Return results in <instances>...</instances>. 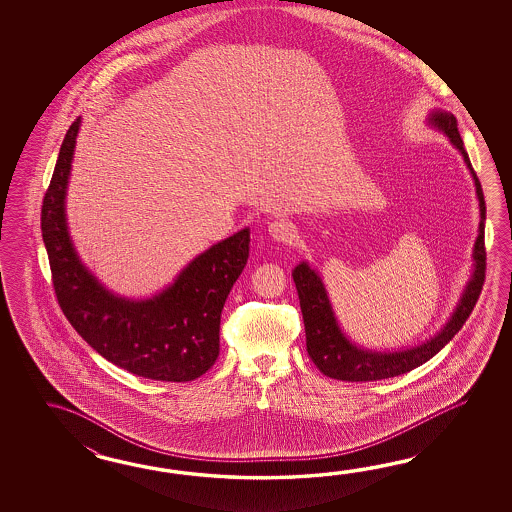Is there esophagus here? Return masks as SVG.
Wrapping results in <instances>:
<instances>
[{"label":"esophagus","mask_w":512,"mask_h":512,"mask_svg":"<svg viewBox=\"0 0 512 512\" xmlns=\"http://www.w3.org/2000/svg\"><path fill=\"white\" fill-rule=\"evenodd\" d=\"M269 234L272 240L283 241V243H293L296 238V230L289 221L283 219H276L269 225Z\"/></svg>","instance_id":"obj_1"}]
</instances>
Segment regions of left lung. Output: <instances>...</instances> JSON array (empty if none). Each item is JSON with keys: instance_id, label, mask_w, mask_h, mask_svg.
I'll list each match as a JSON object with an SVG mask.
<instances>
[{"instance_id": "left-lung-1", "label": "left lung", "mask_w": 512, "mask_h": 512, "mask_svg": "<svg viewBox=\"0 0 512 512\" xmlns=\"http://www.w3.org/2000/svg\"><path fill=\"white\" fill-rule=\"evenodd\" d=\"M426 124L432 126L434 130L443 131L450 139V144L463 155V161L467 164L476 186V196L479 201V227L478 238L472 251L474 269L470 274V280L467 282V287L463 289L454 313L434 337L412 348L377 351V349L362 348L342 331L320 274L307 261H300L294 267L293 280L300 298L302 316H304L307 353L315 362L316 368L331 379L348 382L381 381V379H390L414 370L445 348L467 322L468 315L472 313L474 305L478 302L481 287L485 282V214H487L481 183L470 164L461 135L457 131L456 117L445 109H432L428 113Z\"/></svg>"}]
</instances>
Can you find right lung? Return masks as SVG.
Masks as SVG:
<instances>
[{"label":"right lung","mask_w":512,"mask_h":512,"mask_svg":"<svg viewBox=\"0 0 512 512\" xmlns=\"http://www.w3.org/2000/svg\"><path fill=\"white\" fill-rule=\"evenodd\" d=\"M80 122L78 117L67 130L42 207L58 304L78 335L122 370L152 381H194L218 359L221 311L249 260L251 230L201 252L150 298L109 291L80 260L67 227V185Z\"/></svg>","instance_id":"right-lung-1"}]
</instances>
